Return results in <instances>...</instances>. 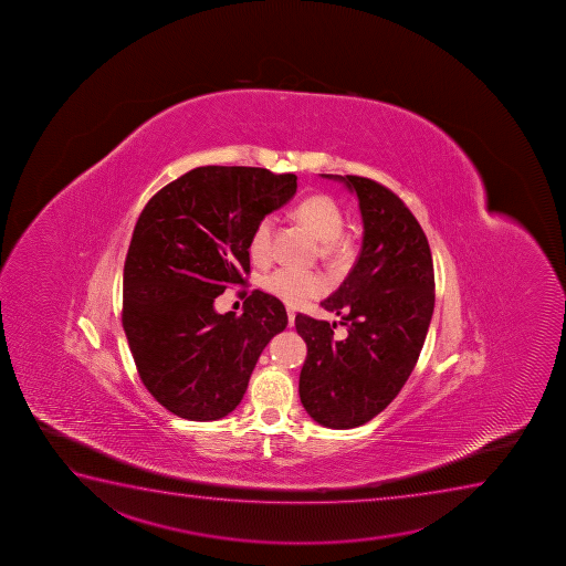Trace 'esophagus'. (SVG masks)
Segmentation results:
<instances>
[{"label":"esophagus","instance_id":"esophagus-1","mask_svg":"<svg viewBox=\"0 0 566 566\" xmlns=\"http://www.w3.org/2000/svg\"><path fill=\"white\" fill-rule=\"evenodd\" d=\"M287 326H295V313H293V311H290V308H287Z\"/></svg>","mask_w":566,"mask_h":566}]
</instances>
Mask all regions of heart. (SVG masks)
<instances>
[{
    "label": "heart",
    "mask_w": 566,
    "mask_h": 566,
    "mask_svg": "<svg viewBox=\"0 0 566 566\" xmlns=\"http://www.w3.org/2000/svg\"><path fill=\"white\" fill-rule=\"evenodd\" d=\"M295 220H300L306 229H311L316 239L322 240V253L329 260H340L348 252V242L343 239L345 216L339 205L327 195H311L293 208ZM273 216H263L250 234L248 252L255 263H266L273 258ZM265 292L286 305H303L308 300L326 293L327 280L319 273L297 271L290 266H280L263 279Z\"/></svg>",
    "instance_id": "obj_1"
}]
</instances>
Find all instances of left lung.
I'll return each mask as SVG.
<instances>
[{
  "mask_svg": "<svg viewBox=\"0 0 566 566\" xmlns=\"http://www.w3.org/2000/svg\"><path fill=\"white\" fill-rule=\"evenodd\" d=\"M322 176L358 197L364 242L339 290L319 303L340 316L345 339H333L337 324L295 316L306 343L300 396L318 424L348 430L386 409L417 366L436 301L432 252L417 218L388 187Z\"/></svg>",
  "mask_w": 566,
  "mask_h": 566,
  "instance_id": "left-lung-1",
  "label": "left lung"
}]
</instances>
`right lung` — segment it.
Wrapping results in <instances>:
<instances>
[{
  "label": "right lung",
  "instance_id": "obj_1",
  "mask_svg": "<svg viewBox=\"0 0 566 566\" xmlns=\"http://www.w3.org/2000/svg\"><path fill=\"white\" fill-rule=\"evenodd\" d=\"M297 191L295 174L199 167L155 193L134 227L123 271V327L142 382L181 419L233 411L263 348L284 332V305L253 290L244 313L213 301L244 286L255 223Z\"/></svg>",
  "mask_w": 566,
  "mask_h": 566
}]
</instances>
